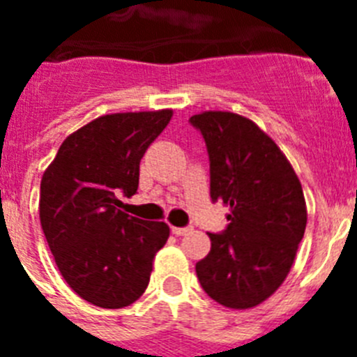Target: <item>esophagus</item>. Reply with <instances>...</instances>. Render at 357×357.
<instances>
[{"label":"esophagus","mask_w":357,"mask_h":357,"mask_svg":"<svg viewBox=\"0 0 357 357\" xmlns=\"http://www.w3.org/2000/svg\"><path fill=\"white\" fill-rule=\"evenodd\" d=\"M193 230V227H172V232L175 236H185Z\"/></svg>","instance_id":"esophagus-1"}]
</instances>
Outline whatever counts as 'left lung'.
Listing matches in <instances>:
<instances>
[{"mask_svg":"<svg viewBox=\"0 0 357 357\" xmlns=\"http://www.w3.org/2000/svg\"><path fill=\"white\" fill-rule=\"evenodd\" d=\"M189 123L206 141L211 200L230 207L223 232L197 263L204 291L218 304L248 309L284 282L304 238L307 211L291 164L254 121L202 112Z\"/></svg>","mask_w":357,"mask_h":357,"instance_id":"1","label":"left lung"}]
</instances>
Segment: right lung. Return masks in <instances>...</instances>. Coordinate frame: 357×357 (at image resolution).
<instances>
[{"instance_id": "right-lung-1", "label": "right lung", "mask_w": 357, "mask_h": 357, "mask_svg": "<svg viewBox=\"0 0 357 357\" xmlns=\"http://www.w3.org/2000/svg\"><path fill=\"white\" fill-rule=\"evenodd\" d=\"M172 110L94 119L61 144L40 181L39 216L55 263L73 291L105 309L135 302L169 227L123 213L119 197L139 185V162Z\"/></svg>"}]
</instances>
